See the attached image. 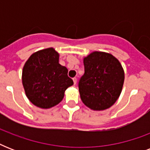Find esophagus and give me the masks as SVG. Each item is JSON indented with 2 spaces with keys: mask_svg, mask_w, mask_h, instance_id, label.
Segmentation results:
<instances>
[{
  "mask_svg": "<svg viewBox=\"0 0 150 150\" xmlns=\"http://www.w3.org/2000/svg\"><path fill=\"white\" fill-rule=\"evenodd\" d=\"M73 82H74V84L76 85V83H77V79H76V78H74V79H73Z\"/></svg>",
  "mask_w": 150,
  "mask_h": 150,
  "instance_id": "1",
  "label": "esophagus"
}]
</instances>
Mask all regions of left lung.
<instances>
[{"label": "left lung", "instance_id": "obj_1", "mask_svg": "<svg viewBox=\"0 0 150 150\" xmlns=\"http://www.w3.org/2000/svg\"><path fill=\"white\" fill-rule=\"evenodd\" d=\"M85 73L79 83L80 98L89 109L104 110L121 95L125 71L111 54L93 51L83 58Z\"/></svg>", "mask_w": 150, "mask_h": 150}]
</instances>
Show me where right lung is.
<instances>
[{"mask_svg":"<svg viewBox=\"0 0 150 150\" xmlns=\"http://www.w3.org/2000/svg\"><path fill=\"white\" fill-rule=\"evenodd\" d=\"M59 54L53 47L35 52L25 61L22 74L27 98L33 105L49 109L63 100L64 92L74 83L68 69L59 64Z\"/></svg>","mask_w":150,"mask_h":150,"instance_id":"right-lung-1","label":"right lung"}]
</instances>
